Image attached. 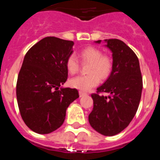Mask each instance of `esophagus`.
<instances>
[{
	"instance_id": "obj_1",
	"label": "esophagus",
	"mask_w": 160,
	"mask_h": 160,
	"mask_svg": "<svg viewBox=\"0 0 160 160\" xmlns=\"http://www.w3.org/2000/svg\"><path fill=\"white\" fill-rule=\"evenodd\" d=\"M87 93L83 92V91H79V96H80V97H83V96L87 95Z\"/></svg>"
}]
</instances>
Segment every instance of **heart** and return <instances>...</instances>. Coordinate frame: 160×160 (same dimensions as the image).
<instances>
[{
	"instance_id": "1",
	"label": "heart",
	"mask_w": 160,
	"mask_h": 160,
	"mask_svg": "<svg viewBox=\"0 0 160 160\" xmlns=\"http://www.w3.org/2000/svg\"><path fill=\"white\" fill-rule=\"evenodd\" d=\"M82 63H90L87 67V75L78 76L70 81V87L87 91L99 83V79L106 80L111 73L113 62L107 55H103L101 49L94 46H87L79 53ZM66 70L70 74H75L79 70V62L75 56L70 55L66 62Z\"/></svg>"
}]
</instances>
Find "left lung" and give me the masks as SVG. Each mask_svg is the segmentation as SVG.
<instances>
[{
	"mask_svg": "<svg viewBox=\"0 0 160 160\" xmlns=\"http://www.w3.org/2000/svg\"><path fill=\"white\" fill-rule=\"evenodd\" d=\"M104 41L112 52V71L107 81L97 88V94H91L94 108L89 114V122L102 135L113 136L123 131L136 114L142 78L138 58L129 46L118 39ZM95 42L99 44L101 40Z\"/></svg>",
	"mask_w": 160,
	"mask_h": 160,
	"instance_id": "1",
	"label": "left lung"
}]
</instances>
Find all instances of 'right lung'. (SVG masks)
<instances>
[{"instance_id": "obj_1", "label": "right lung", "mask_w": 160, "mask_h": 160, "mask_svg": "<svg viewBox=\"0 0 160 160\" xmlns=\"http://www.w3.org/2000/svg\"><path fill=\"white\" fill-rule=\"evenodd\" d=\"M73 42L46 37L29 49L17 82V99L25 123L38 134L62 125L66 109L79 97L76 89L59 87L67 80L66 59Z\"/></svg>"}]
</instances>
